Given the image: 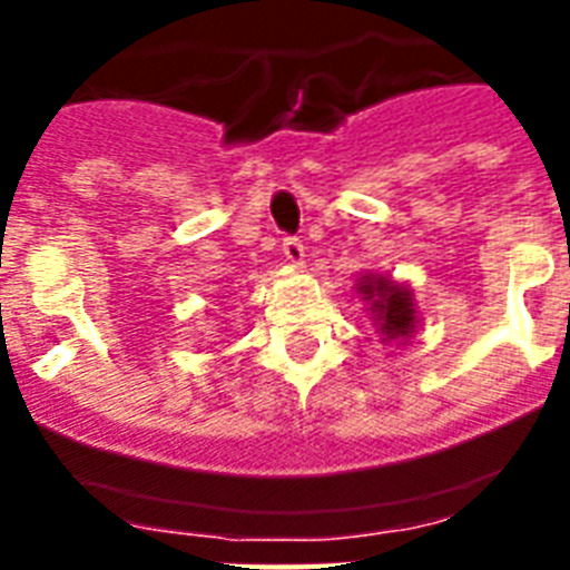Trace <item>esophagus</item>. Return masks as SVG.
<instances>
[{"label":"esophagus","mask_w":570,"mask_h":570,"mask_svg":"<svg viewBox=\"0 0 570 570\" xmlns=\"http://www.w3.org/2000/svg\"><path fill=\"white\" fill-rule=\"evenodd\" d=\"M281 250H284L286 263H293V266H302V259H304L302 239H295V236H286L284 245H281Z\"/></svg>","instance_id":"esophagus-1"}]
</instances>
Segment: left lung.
<instances>
[{
  "mask_svg": "<svg viewBox=\"0 0 570 570\" xmlns=\"http://www.w3.org/2000/svg\"><path fill=\"white\" fill-rule=\"evenodd\" d=\"M357 293L364 295L373 311L375 328L384 340H407L416 328V307L411 289L384 275H364L357 284Z\"/></svg>",
  "mask_w": 570,
  "mask_h": 570,
  "instance_id": "1",
  "label": "left lung"
}]
</instances>
